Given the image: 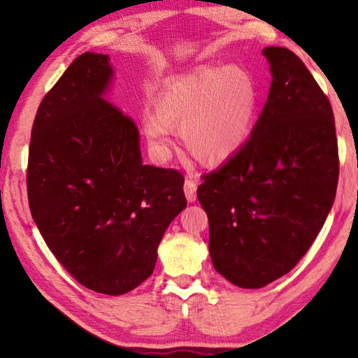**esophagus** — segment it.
<instances>
[{
  "mask_svg": "<svg viewBox=\"0 0 358 358\" xmlns=\"http://www.w3.org/2000/svg\"><path fill=\"white\" fill-rule=\"evenodd\" d=\"M185 194L189 203H194L196 200V180H194L192 177L186 178L185 181Z\"/></svg>",
  "mask_w": 358,
  "mask_h": 358,
  "instance_id": "esophagus-1",
  "label": "esophagus"
}]
</instances>
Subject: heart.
Returning <instances> with one entry per match:
<instances>
[{
  "instance_id": "heart-1",
  "label": "heart",
  "mask_w": 358,
  "mask_h": 358,
  "mask_svg": "<svg viewBox=\"0 0 358 358\" xmlns=\"http://www.w3.org/2000/svg\"><path fill=\"white\" fill-rule=\"evenodd\" d=\"M258 108L252 77L235 66H201L166 81L155 112L143 117V134L157 158H166L173 129H181L191 154L222 163L243 149L254 131Z\"/></svg>"
}]
</instances>
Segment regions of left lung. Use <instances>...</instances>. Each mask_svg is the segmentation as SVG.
<instances>
[{
  "label": "left lung",
  "instance_id": "left-lung-1",
  "mask_svg": "<svg viewBox=\"0 0 358 358\" xmlns=\"http://www.w3.org/2000/svg\"><path fill=\"white\" fill-rule=\"evenodd\" d=\"M272 85L252 135L196 196L209 220V254L232 285L260 289L308 252L338 183L328 96L294 52L266 48Z\"/></svg>",
  "mask_w": 358,
  "mask_h": 358
}]
</instances>
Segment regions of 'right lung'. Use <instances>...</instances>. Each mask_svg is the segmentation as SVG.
<instances>
[{"label":"right lung","instance_id":"obj_1","mask_svg":"<svg viewBox=\"0 0 358 358\" xmlns=\"http://www.w3.org/2000/svg\"><path fill=\"white\" fill-rule=\"evenodd\" d=\"M109 57L75 58L32 126L27 196L45 245L95 292L123 295L150 277L157 249L186 208L185 177L143 164L134 121L103 98Z\"/></svg>","mask_w":358,"mask_h":358}]
</instances>
